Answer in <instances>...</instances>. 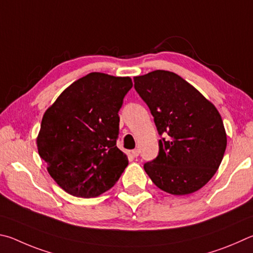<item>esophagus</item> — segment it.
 <instances>
[{
  "mask_svg": "<svg viewBox=\"0 0 253 253\" xmlns=\"http://www.w3.org/2000/svg\"><path fill=\"white\" fill-rule=\"evenodd\" d=\"M131 153H132V156H133L134 158H136L140 154V150L139 149H134V150H132Z\"/></svg>",
  "mask_w": 253,
  "mask_h": 253,
  "instance_id": "obj_1",
  "label": "esophagus"
}]
</instances>
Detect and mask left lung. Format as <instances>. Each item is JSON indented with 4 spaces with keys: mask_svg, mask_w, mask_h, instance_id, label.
Here are the masks:
<instances>
[{
    "mask_svg": "<svg viewBox=\"0 0 253 253\" xmlns=\"http://www.w3.org/2000/svg\"><path fill=\"white\" fill-rule=\"evenodd\" d=\"M159 134V154L144 170L159 189L185 196L209 182L222 161L227 133L219 111L196 87L170 71L134 77Z\"/></svg>",
    "mask_w": 253,
    "mask_h": 253,
    "instance_id": "1",
    "label": "left lung"
}]
</instances>
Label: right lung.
<instances>
[{
    "instance_id": "add662e5",
    "label": "right lung",
    "mask_w": 253,
    "mask_h": 253,
    "mask_svg": "<svg viewBox=\"0 0 253 253\" xmlns=\"http://www.w3.org/2000/svg\"><path fill=\"white\" fill-rule=\"evenodd\" d=\"M132 85L129 77L88 73L66 87L44 113L38 151L48 174L71 196L99 197L129 165L117 138L118 112Z\"/></svg>"
}]
</instances>
